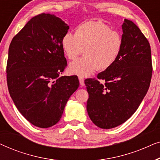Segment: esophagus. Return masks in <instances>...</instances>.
Segmentation results:
<instances>
[{
	"label": "esophagus",
	"instance_id": "esophagus-1",
	"mask_svg": "<svg viewBox=\"0 0 160 160\" xmlns=\"http://www.w3.org/2000/svg\"><path fill=\"white\" fill-rule=\"evenodd\" d=\"M78 80H79V83L81 86H84V79L82 76H78Z\"/></svg>",
	"mask_w": 160,
	"mask_h": 160
}]
</instances>
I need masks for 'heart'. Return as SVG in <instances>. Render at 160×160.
Wrapping results in <instances>:
<instances>
[{
  "label": "heart",
  "instance_id": "heart-1",
  "mask_svg": "<svg viewBox=\"0 0 160 160\" xmlns=\"http://www.w3.org/2000/svg\"><path fill=\"white\" fill-rule=\"evenodd\" d=\"M123 46L122 34L100 21L85 22L76 27L75 34L68 32L62 38V50L69 60H76L84 49L85 57L69 67L71 73L82 76L111 68L121 55Z\"/></svg>",
  "mask_w": 160,
  "mask_h": 160
}]
</instances>
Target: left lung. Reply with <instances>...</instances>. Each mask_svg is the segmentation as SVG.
I'll list each match as a JSON object with an SVG mask.
<instances>
[{"label":"left lung","instance_id":"8db88e82","mask_svg":"<svg viewBox=\"0 0 160 160\" xmlns=\"http://www.w3.org/2000/svg\"><path fill=\"white\" fill-rule=\"evenodd\" d=\"M122 30L124 46L117 62L98 73V79L84 81L89 93L88 115L102 129L115 128L131 117L147 93L152 79V54L147 38L127 19ZM98 79L105 83L102 84Z\"/></svg>","mask_w":160,"mask_h":160}]
</instances>
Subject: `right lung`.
I'll list each match as a JSON object with an SVG mask.
<instances>
[{"instance_id": "right-lung-1", "label": "right lung", "mask_w": 160, "mask_h": 160, "mask_svg": "<svg viewBox=\"0 0 160 160\" xmlns=\"http://www.w3.org/2000/svg\"><path fill=\"white\" fill-rule=\"evenodd\" d=\"M69 26L50 14L32 17L13 38L6 79L11 98L34 126L47 128L60 121L79 86L76 76H60L67 65L62 38Z\"/></svg>"}]
</instances>
